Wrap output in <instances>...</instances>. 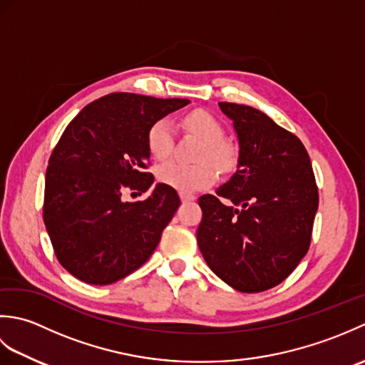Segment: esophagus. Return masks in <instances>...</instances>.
<instances>
[{
  "mask_svg": "<svg viewBox=\"0 0 365 365\" xmlns=\"http://www.w3.org/2000/svg\"><path fill=\"white\" fill-rule=\"evenodd\" d=\"M180 199H182L183 204H187V202H191V200H195L196 196L195 195H188V192H180Z\"/></svg>",
  "mask_w": 365,
  "mask_h": 365,
  "instance_id": "1",
  "label": "esophagus"
}]
</instances>
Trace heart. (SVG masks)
<instances>
[{
  "mask_svg": "<svg viewBox=\"0 0 365 365\" xmlns=\"http://www.w3.org/2000/svg\"><path fill=\"white\" fill-rule=\"evenodd\" d=\"M183 127L191 133H195L200 139H204L199 153L200 161L197 165H182V163L169 160L157 166L158 182L168 185L180 192H192L205 190L216 182L218 178V169L213 165V160L220 168L226 169L232 163V152L229 147L221 141L222 127L210 113L202 110H195L188 113L182 119ZM147 147L153 158L163 160L170 155L174 149V125L166 118L155 120L147 130Z\"/></svg>",
  "mask_w": 365,
  "mask_h": 365,
  "instance_id": "heart-1",
  "label": "heart"
}]
</instances>
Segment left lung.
<instances>
[{"label": "left lung", "instance_id": "obj_1", "mask_svg": "<svg viewBox=\"0 0 365 365\" xmlns=\"http://www.w3.org/2000/svg\"><path fill=\"white\" fill-rule=\"evenodd\" d=\"M238 138L237 173L199 197L197 245L213 273L243 293L281 284L311 246L319 190L306 147L252 106L220 103Z\"/></svg>", "mask_w": 365, "mask_h": 365}]
</instances>
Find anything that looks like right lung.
I'll return each mask as SVG.
<instances>
[{"instance_id":"add662e5","label":"right lung","mask_w":365,"mask_h":365,"mask_svg":"<svg viewBox=\"0 0 365 365\" xmlns=\"http://www.w3.org/2000/svg\"><path fill=\"white\" fill-rule=\"evenodd\" d=\"M188 103L115 92L84 106L64 130L46 168L43 222L59 263L76 279L113 284L155 251L180 205L177 191L157 183L138 203L121 192L150 189L147 130Z\"/></svg>"}]
</instances>
